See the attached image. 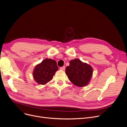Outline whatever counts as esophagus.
<instances>
[{"instance_id": "esophagus-1", "label": "esophagus", "mask_w": 127, "mask_h": 127, "mask_svg": "<svg viewBox=\"0 0 127 127\" xmlns=\"http://www.w3.org/2000/svg\"><path fill=\"white\" fill-rule=\"evenodd\" d=\"M60 69L61 70H65V66H63V67H60Z\"/></svg>"}]
</instances>
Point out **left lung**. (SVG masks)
<instances>
[{
    "label": "left lung",
    "mask_w": 127,
    "mask_h": 127,
    "mask_svg": "<svg viewBox=\"0 0 127 127\" xmlns=\"http://www.w3.org/2000/svg\"><path fill=\"white\" fill-rule=\"evenodd\" d=\"M65 73L70 82L76 86L83 87L89 83L92 78L93 68L91 66L75 59L69 62Z\"/></svg>",
    "instance_id": "8db88e82"
}]
</instances>
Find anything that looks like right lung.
<instances>
[{
	"instance_id": "obj_1",
	"label": "right lung",
	"mask_w": 127,
	"mask_h": 127,
	"mask_svg": "<svg viewBox=\"0 0 127 127\" xmlns=\"http://www.w3.org/2000/svg\"><path fill=\"white\" fill-rule=\"evenodd\" d=\"M58 69L56 61L46 59L36 66L33 70L32 76L37 84L44 85L52 80Z\"/></svg>"
}]
</instances>
